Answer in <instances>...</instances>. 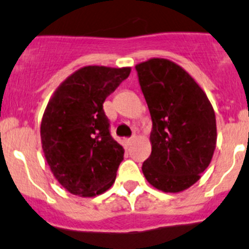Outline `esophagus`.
I'll return each instance as SVG.
<instances>
[{"mask_svg":"<svg viewBox=\"0 0 249 249\" xmlns=\"http://www.w3.org/2000/svg\"><path fill=\"white\" fill-rule=\"evenodd\" d=\"M133 142H135V137H132V138H127V140H125V143H126L127 145H131Z\"/></svg>","mask_w":249,"mask_h":249,"instance_id":"obj_1","label":"esophagus"}]
</instances>
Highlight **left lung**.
I'll return each mask as SVG.
<instances>
[{
    "mask_svg": "<svg viewBox=\"0 0 249 249\" xmlns=\"http://www.w3.org/2000/svg\"><path fill=\"white\" fill-rule=\"evenodd\" d=\"M153 130L151 154L143 162L146 181L179 193L200 179L213 160L216 116L205 91L177 63L150 58L136 65Z\"/></svg>",
    "mask_w": 249,
    "mask_h": 249,
    "instance_id": "1",
    "label": "left lung"
}]
</instances>
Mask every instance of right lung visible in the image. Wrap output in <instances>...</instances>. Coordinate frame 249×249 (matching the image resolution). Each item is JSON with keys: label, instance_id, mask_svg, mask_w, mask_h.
<instances>
[{"label": "right lung", "instance_id": "obj_1", "mask_svg": "<svg viewBox=\"0 0 249 249\" xmlns=\"http://www.w3.org/2000/svg\"><path fill=\"white\" fill-rule=\"evenodd\" d=\"M131 68L87 65L57 87L44 111L41 148L52 174L78 197L106 192L116 180L124 148L109 135L103 108Z\"/></svg>", "mask_w": 249, "mask_h": 249}]
</instances>
